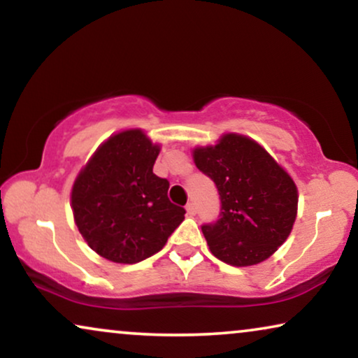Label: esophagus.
Wrapping results in <instances>:
<instances>
[{
  "instance_id": "1",
  "label": "esophagus",
  "mask_w": 358,
  "mask_h": 358,
  "mask_svg": "<svg viewBox=\"0 0 358 358\" xmlns=\"http://www.w3.org/2000/svg\"><path fill=\"white\" fill-rule=\"evenodd\" d=\"M185 210H187V213L192 215V217L195 213H197V207H195L194 202H189L187 205H185Z\"/></svg>"
}]
</instances>
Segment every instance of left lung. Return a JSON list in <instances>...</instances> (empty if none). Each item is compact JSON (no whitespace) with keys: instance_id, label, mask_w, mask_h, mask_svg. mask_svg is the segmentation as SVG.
<instances>
[{"instance_id":"1","label":"left lung","mask_w":358,"mask_h":358,"mask_svg":"<svg viewBox=\"0 0 358 358\" xmlns=\"http://www.w3.org/2000/svg\"><path fill=\"white\" fill-rule=\"evenodd\" d=\"M194 161L220 195L218 218L202 224L213 256L236 267L271 257L295 223L298 192L293 179L261 145L236 134L197 148Z\"/></svg>"}]
</instances>
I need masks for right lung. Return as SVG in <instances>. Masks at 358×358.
<instances>
[{"mask_svg": "<svg viewBox=\"0 0 358 358\" xmlns=\"http://www.w3.org/2000/svg\"><path fill=\"white\" fill-rule=\"evenodd\" d=\"M159 146L127 130L99 146L75 180L76 227L99 256L135 264L163 249L185 210L168 197L169 180L153 173Z\"/></svg>", "mask_w": 358, "mask_h": 358, "instance_id": "add662e5", "label": "right lung"}]
</instances>
